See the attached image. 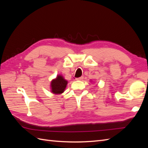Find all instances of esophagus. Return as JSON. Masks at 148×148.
<instances>
[{
  "mask_svg": "<svg viewBox=\"0 0 148 148\" xmlns=\"http://www.w3.org/2000/svg\"><path fill=\"white\" fill-rule=\"evenodd\" d=\"M83 79H84V77H78V78L75 79V80H76V81H82Z\"/></svg>",
  "mask_w": 148,
  "mask_h": 148,
  "instance_id": "obj_1",
  "label": "esophagus"
}]
</instances>
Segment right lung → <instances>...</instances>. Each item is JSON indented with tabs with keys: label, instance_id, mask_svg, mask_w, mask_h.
Returning <instances> with one entry per match:
<instances>
[{
	"label": "right lung",
	"instance_id": "right-lung-1",
	"mask_svg": "<svg viewBox=\"0 0 148 148\" xmlns=\"http://www.w3.org/2000/svg\"><path fill=\"white\" fill-rule=\"evenodd\" d=\"M68 81L64 78L63 75L58 74L51 82V92L54 94H60L65 90Z\"/></svg>",
	"mask_w": 148,
	"mask_h": 148
}]
</instances>
